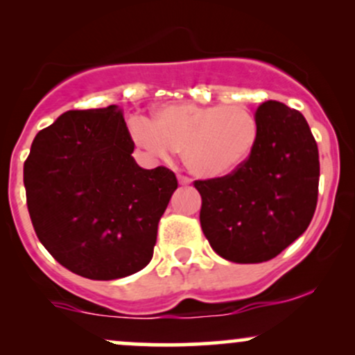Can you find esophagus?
Returning a JSON list of instances; mask_svg holds the SVG:
<instances>
[{
    "label": "esophagus",
    "instance_id": "esophagus-1",
    "mask_svg": "<svg viewBox=\"0 0 355 355\" xmlns=\"http://www.w3.org/2000/svg\"><path fill=\"white\" fill-rule=\"evenodd\" d=\"M178 183H180V185H183V187H187V185H190L191 180H190L189 177H183V175H178Z\"/></svg>",
    "mask_w": 355,
    "mask_h": 355
}]
</instances>
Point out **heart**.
Masks as SVG:
<instances>
[{"label":"heart","instance_id":"heart-1","mask_svg":"<svg viewBox=\"0 0 355 355\" xmlns=\"http://www.w3.org/2000/svg\"><path fill=\"white\" fill-rule=\"evenodd\" d=\"M130 138L155 158L183 150V162L202 178L234 173L250 157L259 126L254 113L242 105H165L155 110L152 123L133 120Z\"/></svg>","mask_w":355,"mask_h":355}]
</instances>
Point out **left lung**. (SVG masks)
<instances>
[{
	"mask_svg": "<svg viewBox=\"0 0 355 355\" xmlns=\"http://www.w3.org/2000/svg\"><path fill=\"white\" fill-rule=\"evenodd\" d=\"M255 120L259 135L245 164L193 183L203 234L235 263L266 262L299 239L319 193V150L302 113L270 100L257 108Z\"/></svg>",
	"mask_w": 355,
	"mask_h": 355,
	"instance_id": "1",
	"label": "left lung"
}]
</instances>
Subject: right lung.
Returning a JSON list of instances; mask_svg holds the SVG:
<instances>
[{
  "label": "right lung",
  "instance_id": "1",
  "mask_svg": "<svg viewBox=\"0 0 355 355\" xmlns=\"http://www.w3.org/2000/svg\"><path fill=\"white\" fill-rule=\"evenodd\" d=\"M116 105L70 110L35 137L23 180L31 222L56 262L92 280L148 266L177 190L172 170H145Z\"/></svg>",
  "mask_w": 355,
  "mask_h": 355
}]
</instances>
